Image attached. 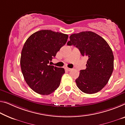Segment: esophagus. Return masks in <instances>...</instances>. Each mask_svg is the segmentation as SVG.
<instances>
[{"label":"esophagus","instance_id":"obj_1","mask_svg":"<svg viewBox=\"0 0 125 125\" xmlns=\"http://www.w3.org/2000/svg\"><path fill=\"white\" fill-rule=\"evenodd\" d=\"M66 70L67 71H68V72H70V71H72V69H70V68H66Z\"/></svg>","mask_w":125,"mask_h":125}]
</instances>
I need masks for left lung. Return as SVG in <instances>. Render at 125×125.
<instances>
[{
  "instance_id": "left-lung-1",
  "label": "left lung",
  "mask_w": 125,
  "mask_h": 125,
  "mask_svg": "<svg viewBox=\"0 0 125 125\" xmlns=\"http://www.w3.org/2000/svg\"><path fill=\"white\" fill-rule=\"evenodd\" d=\"M67 45H74L82 56L88 57L87 68L81 70L75 82L80 91L87 94L100 91L108 83L114 67V56L108 43L91 31L81 32L70 36Z\"/></svg>"
}]
</instances>
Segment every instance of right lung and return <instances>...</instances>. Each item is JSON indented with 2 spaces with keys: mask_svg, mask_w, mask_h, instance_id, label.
<instances>
[{
  "mask_svg": "<svg viewBox=\"0 0 125 125\" xmlns=\"http://www.w3.org/2000/svg\"><path fill=\"white\" fill-rule=\"evenodd\" d=\"M68 38V34L41 30L26 40L21 52V70L27 84L36 93L50 94L60 85L64 69L49 64Z\"/></svg>",
  "mask_w": 125,
  "mask_h": 125,
  "instance_id": "right-lung-1",
  "label": "right lung"
}]
</instances>
